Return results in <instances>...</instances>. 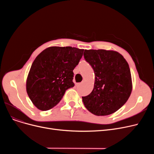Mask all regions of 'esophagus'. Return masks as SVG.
Returning a JSON list of instances; mask_svg holds the SVG:
<instances>
[{
	"instance_id": "1",
	"label": "esophagus",
	"mask_w": 154,
	"mask_h": 154,
	"mask_svg": "<svg viewBox=\"0 0 154 154\" xmlns=\"http://www.w3.org/2000/svg\"><path fill=\"white\" fill-rule=\"evenodd\" d=\"M80 85H81V83H76V84H75L76 86H80Z\"/></svg>"
}]
</instances>
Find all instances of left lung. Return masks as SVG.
Wrapping results in <instances>:
<instances>
[{
    "mask_svg": "<svg viewBox=\"0 0 154 154\" xmlns=\"http://www.w3.org/2000/svg\"><path fill=\"white\" fill-rule=\"evenodd\" d=\"M84 56L95 74L93 91L82 97L85 107L95 116L113 114L124 106L131 94L132 78L127 62L113 51L85 50Z\"/></svg>",
    "mask_w": 154,
    "mask_h": 154,
    "instance_id": "left-lung-1",
    "label": "left lung"
}]
</instances>
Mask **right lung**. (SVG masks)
I'll list each match as a JSON object with an SVG mask.
<instances>
[{"label": "right lung", "instance_id": "right-lung-1", "mask_svg": "<svg viewBox=\"0 0 154 154\" xmlns=\"http://www.w3.org/2000/svg\"><path fill=\"white\" fill-rule=\"evenodd\" d=\"M84 51L72 47H51L37 55L26 82L27 94L37 109L45 111L53 108L68 88L74 86L73 70Z\"/></svg>", "mask_w": 154, "mask_h": 154}]
</instances>
